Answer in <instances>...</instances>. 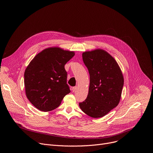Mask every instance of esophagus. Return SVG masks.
<instances>
[{
  "mask_svg": "<svg viewBox=\"0 0 153 153\" xmlns=\"http://www.w3.org/2000/svg\"><path fill=\"white\" fill-rule=\"evenodd\" d=\"M77 86H74V87H73V88H72V90H73V92H74L76 90H77Z\"/></svg>",
  "mask_w": 153,
  "mask_h": 153,
  "instance_id": "esophagus-1",
  "label": "esophagus"
}]
</instances>
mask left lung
Segmentation results:
<instances>
[{
	"mask_svg": "<svg viewBox=\"0 0 153 153\" xmlns=\"http://www.w3.org/2000/svg\"><path fill=\"white\" fill-rule=\"evenodd\" d=\"M83 61L90 80L87 98L79 103L82 111L93 118L107 114L119 103L123 76L116 60L102 49L85 51Z\"/></svg>",
	"mask_w": 153,
	"mask_h": 153,
	"instance_id": "1",
	"label": "left lung"
}]
</instances>
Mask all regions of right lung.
<instances>
[{"label":"right lung","mask_w":153,"mask_h":153,"mask_svg":"<svg viewBox=\"0 0 153 153\" xmlns=\"http://www.w3.org/2000/svg\"><path fill=\"white\" fill-rule=\"evenodd\" d=\"M74 55V51L50 47L30 62L24 73L25 93L38 110L45 112L54 110L70 93L65 65Z\"/></svg>","instance_id":"obj_1"}]
</instances>
